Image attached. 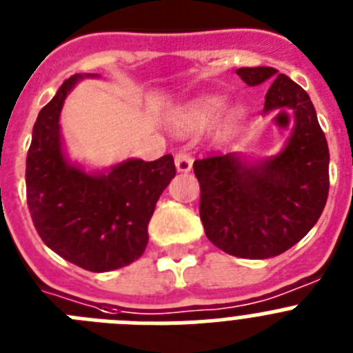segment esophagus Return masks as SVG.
Wrapping results in <instances>:
<instances>
[{
  "label": "esophagus",
  "instance_id": "obj_1",
  "mask_svg": "<svg viewBox=\"0 0 353 353\" xmlns=\"http://www.w3.org/2000/svg\"><path fill=\"white\" fill-rule=\"evenodd\" d=\"M174 166H176V170L180 171V173H187V171H191L192 168V157L189 152H185V150H180V152H176V155H174Z\"/></svg>",
  "mask_w": 353,
  "mask_h": 353
}]
</instances>
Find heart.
Wrapping results in <instances>:
<instances>
[{
    "label": "heart",
    "instance_id": "1",
    "mask_svg": "<svg viewBox=\"0 0 353 353\" xmlns=\"http://www.w3.org/2000/svg\"><path fill=\"white\" fill-rule=\"evenodd\" d=\"M223 99L221 97H203L198 99L187 108H183L176 118V125L183 130L198 129L210 123L221 109H223Z\"/></svg>",
    "mask_w": 353,
    "mask_h": 353
}]
</instances>
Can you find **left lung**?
Masks as SVG:
<instances>
[{
	"instance_id": "obj_1",
	"label": "left lung",
	"mask_w": 353,
	"mask_h": 353,
	"mask_svg": "<svg viewBox=\"0 0 353 353\" xmlns=\"http://www.w3.org/2000/svg\"><path fill=\"white\" fill-rule=\"evenodd\" d=\"M249 86H270L263 113L292 109V138L260 162L236 154L194 161L201 189L199 217L215 248L239 258L263 260L288 251L322 215L329 194V146L310 95L272 67L236 70Z\"/></svg>"
}]
</instances>
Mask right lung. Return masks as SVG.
I'll list each match as a JSON object with an SVG mask.
<instances>
[{
	"mask_svg": "<svg viewBox=\"0 0 353 353\" xmlns=\"http://www.w3.org/2000/svg\"><path fill=\"white\" fill-rule=\"evenodd\" d=\"M68 77L39 113L26 157V198L43 244L90 272H108L138 260L148 223L176 168L171 155L127 159L102 173H86L63 154L60 113L74 84Z\"/></svg>",
	"mask_w": 353,
	"mask_h": 353,
	"instance_id": "right-lung-1",
	"label": "right lung"
}]
</instances>
